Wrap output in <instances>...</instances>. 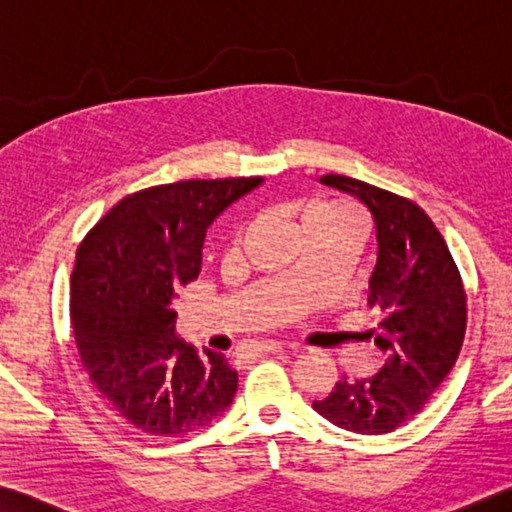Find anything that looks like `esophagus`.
<instances>
[{"label":"esophagus","mask_w":512,"mask_h":512,"mask_svg":"<svg viewBox=\"0 0 512 512\" xmlns=\"http://www.w3.org/2000/svg\"><path fill=\"white\" fill-rule=\"evenodd\" d=\"M280 351H285V344H282V342H259V344L255 346V353H257V355L280 353Z\"/></svg>","instance_id":"obj_1"}]
</instances>
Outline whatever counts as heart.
<instances>
[{
    "instance_id": "obj_1",
    "label": "heart",
    "mask_w": 512,
    "mask_h": 512,
    "mask_svg": "<svg viewBox=\"0 0 512 512\" xmlns=\"http://www.w3.org/2000/svg\"><path fill=\"white\" fill-rule=\"evenodd\" d=\"M298 234H310V232H342L348 234L355 241L360 232V221L351 209L328 205V202H319V205L307 207L296 221Z\"/></svg>"
}]
</instances>
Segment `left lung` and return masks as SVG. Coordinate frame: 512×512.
Here are the masks:
<instances>
[{
  "label": "left lung",
  "instance_id": "8db88e82",
  "mask_svg": "<svg viewBox=\"0 0 512 512\" xmlns=\"http://www.w3.org/2000/svg\"><path fill=\"white\" fill-rule=\"evenodd\" d=\"M319 182L358 198L373 221V326L364 335L385 360L369 378L342 376L312 408L344 431L392 433L424 408L456 364L467 328L465 289L440 230L415 202L346 175Z\"/></svg>",
  "mask_w": 512,
  "mask_h": 512
}]
</instances>
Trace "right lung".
<instances>
[{
    "mask_svg": "<svg viewBox=\"0 0 512 512\" xmlns=\"http://www.w3.org/2000/svg\"><path fill=\"white\" fill-rule=\"evenodd\" d=\"M262 177L184 180L118 202L77 250L70 316L93 385L141 433L180 437L230 408L237 371L175 335L177 289L198 278L207 227Z\"/></svg>",
    "mask_w": 512,
    "mask_h": 512,
    "instance_id": "1",
    "label": "right lung"
}]
</instances>
